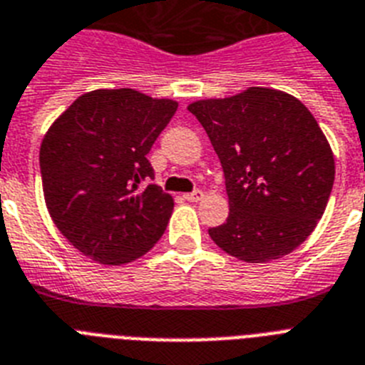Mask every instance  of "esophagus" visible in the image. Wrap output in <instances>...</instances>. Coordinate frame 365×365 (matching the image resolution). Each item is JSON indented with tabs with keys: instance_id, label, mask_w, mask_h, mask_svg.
I'll return each instance as SVG.
<instances>
[{
	"instance_id": "obj_1",
	"label": "esophagus",
	"mask_w": 365,
	"mask_h": 365,
	"mask_svg": "<svg viewBox=\"0 0 365 365\" xmlns=\"http://www.w3.org/2000/svg\"><path fill=\"white\" fill-rule=\"evenodd\" d=\"M202 197H204V195H202V191H200V189H195V191L185 192V195H183V198H185V200H189V202H198V200H200Z\"/></svg>"
}]
</instances>
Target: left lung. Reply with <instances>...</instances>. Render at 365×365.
<instances>
[{"label":"left lung","instance_id":"obj_1","mask_svg":"<svg viewBox=\"0 0 365 365\" xmlns=\"http://www.w3.org/2000/svg\"><path fill=\"white\" fill-rule=\"evenodd\" d=\"M217 153L229 217L208 230L236 259L268 262L294 251L317 227L336 165L330 144L296 97L250 88L189 105Z\"/></svg>","mask_w":365,"mask_h":365}]
</instances>
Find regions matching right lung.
Masks as SVG:
<instances>
[{
  "mask_svg": "<svg viewBox=\"0 0 365 365\" xmlns=\"http://www.w3.org/2000/svg\"><path fill=\"white\" fill-rule=\"evenodd\" d=\"M178 103L135 90H97L50 127L38 153L50 217L86 257L125 264L152 250L173 197L152 180L148 153Z\"/></svg>",
  "mask_w": 365,
  "mask_h": 365,
  "instance_id": "add662e5",
  "label": "right lung"
}]
</instances>
